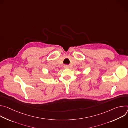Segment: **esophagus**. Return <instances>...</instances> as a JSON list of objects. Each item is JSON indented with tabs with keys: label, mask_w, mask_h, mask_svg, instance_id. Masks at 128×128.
I'll list each match as a JSON object with an SVG mask.
<instances>
[{
	"label": "esophagus",
	"mask_w": 128,
	"mask_h": 128,
	"mask_svg": "<svg viewBox=\"0 0 128 128\" xmlns=\"http://www.w3.org/2000/svg\"><path fill=\"white\" fill-rule=\"evenodd\" d=\"M64 68H69V65H64Z\"/></svg>",
	"instance_id": "esophagus-1"
}]
</instances>
